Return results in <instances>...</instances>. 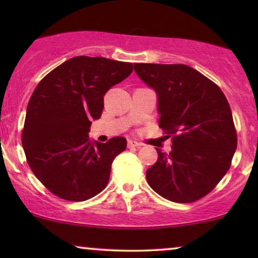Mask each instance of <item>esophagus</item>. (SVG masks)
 <instances>
[{"label":"esophagus","instance_id":"34e87169","mask_svg":"<svg viewBox=\"0 0 258 258\" xmlns=\"http://www.w3.org/2000/svg\"><path fill=\"white\" fill-rule=\"evenodd\" d=\"M141 146H142V144L136 142V141H128V148H140Z\"/></svg>","mask_w":258,"mask_h":258}]
</instances>
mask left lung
<instances>
[{
	"instance_id": "left-lung-1",
	"label": "left lung",
	"mask_w": 258,
	"mask_h": 258,
	"mask_svg": "<svg viewBox=\"0 0 258 258\" xmlns=\"http://www.w3.org/2000/svg\"><path fill=\"white\" fill-rule=\"evenodd\" d=\"M158 97V125L172 150L147 170L149 185L164 199L191 203L223 178L237 148L230 105L221 88L185 64L134 63Z\"/></svg>"
}]
</instances>
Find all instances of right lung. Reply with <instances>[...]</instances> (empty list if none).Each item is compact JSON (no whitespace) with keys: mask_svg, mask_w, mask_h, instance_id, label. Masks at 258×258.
Wrapping results in <instances>:
<instances>
[{"mask_svg":"<svg viewBox=\"0 0 258 258\" xmlns=\"http://www.w3.org/2000/svg\"><path fill=\"white\" fill-rule=\"evenodd\" d=\"M133 63L77 56L45 75L27 107L22 147L38 181L55 196L82 202L109 182L124 137L89 141L93 119L101 117L104 94L133 73Z\"/></svg>","mask_w":258,"mask_h":258,"instance_id":"1","label":"right lung"}]
</instances>
